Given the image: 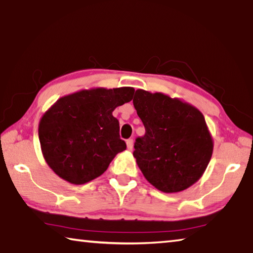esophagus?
<instances>
[{"mask_svg":"<svg viewBox=\"0 0 253 253\" xmlns=\"http://www.w3.org/2000/svg\"><path fill=\"white\" fill-rule=\"evenodd\" d=\"M126 144H127V149H128V151H131L132 145H134V142H132V139H128L127 142H126Z\"/></svg>","mask_w":253,"mask_h":253,"instance_id":"34e87169","label":"esophagus"}]
</instances>
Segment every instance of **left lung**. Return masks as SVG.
<instances>
[{
    "label": "left lung",
    "mask_w": 253,
    "mask_h": 253,
    "mask_svg": "<svg viewBox=\"0 0 253 253\" xmlns=\"http://www.w3.org/2000/svg\"><path fill=\"white\" fill-rule=\"evenodd\" d=\"M132 104L146 130L134 146L145 178L164 193L182 192L198 182L214 146L203 114L179 98L143 89H137Z\"/></svg>",
    "instance_id": "1"
}]
</instances>
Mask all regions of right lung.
<instances>
[{"label": "right lung", "mask_w": 253, "mask_h": 253, "mask_svg": "<svg viewBox=\"0 0 253 253\" xmlns=\"http://www.w3.org/2000/svg\"><path fill=\"white\" fill-rule=\"evenodd\" d=\"M134 91L132 87L83 89L59 98L42 115V155L59 177L75 185L90 182L125 151L113 111L129 102Z\"/></svg>", "instance_id": "obj_1"}]
</instances>
